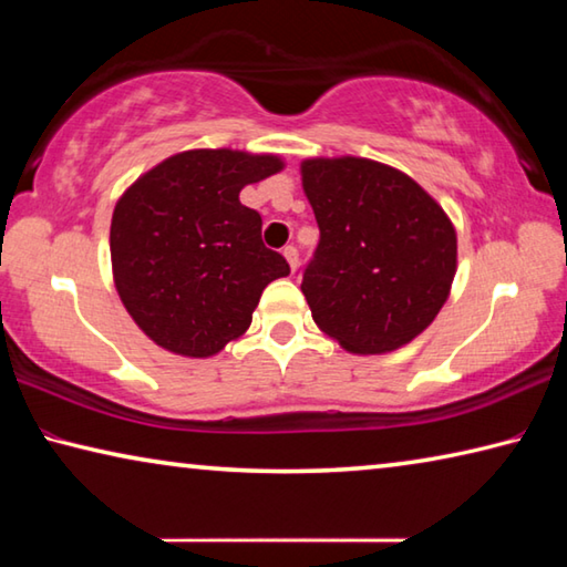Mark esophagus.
I'll use <instances>...</instances> for the list:
<instances>
[{
    "instance_id": "obj_1",
    "label": "esophagus",
    "mask_w": 567,
    "mask_h": 567,
    "mask_svg": "<svg viewBox=\"0 0 567 567\" xmlns=\"http://www.w3.org/2000/svg\"><path fill=\"white\" fill-rule=\"evenodd\" d=\"M282 255H285L287 265H290V270H295L297 262H300V252H297V247H295V245H287V247L282 249Z\"/></svg>"
}]
</instances>
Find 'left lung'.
Listing matches in <instances>:
<instances>
[{
  "label": "left lung",
  "instance_id": "8db88e82",
  "mask_svg": "<svg viewBox=\"0 0 567 567\" xmlns=\"http://www.w3.org/2000/svg\"><path fill=\"white\" fill-rule=\"evenodd\" d=\"M320 243L302 272L318 328L354 354L415 340L457 270L455 227L415 179L364 157L302 162Z\"/></svg>",
  "mask_w": 567,
  "mask_h": 567
}]
</instances>
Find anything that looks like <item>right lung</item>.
Instances as JSON below:
<instances>
[{
  "mask_svg": "<svg viewBox=\"0 0 567 567\" xmlns=\"http://www.w3.org/2000/svg\"><path fill=\"white\" fill-rule=\"evenodd\" d=\"M282 167L277 155L187 150L124 189L110 227L114 287L159 348L213 358L247 332L265 287L290 275L262 245V217L239 203Z\"/></svg>",
  "mask_w": 567,
  "mask_h": 567,
  "instance_id": "1",
  "label": "right lung"
}]
</instances>
